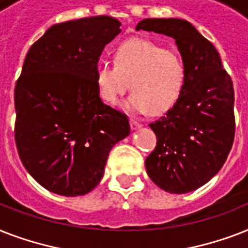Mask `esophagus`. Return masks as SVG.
Segmentation results:
<instances>
[{"label":"esophagus","instance_id":"obj_1","mask_svg":"<svg viewBox=\"0 0 248 248\" xmlns=\"http://www.w3.org/2000/svg\"><path fill=\"white\" fill-rule=\"evenodd\" d=\"M130 126H131L132 130H139V128L141 127V124L136 122L135 120H131V121H130Z\"/></svg>","mask_w":248,"mask_h":248}]
</instances>
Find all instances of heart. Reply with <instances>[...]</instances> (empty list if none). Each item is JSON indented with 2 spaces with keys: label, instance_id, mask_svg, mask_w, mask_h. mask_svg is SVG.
I'll return each instance as SVG.
<instances>
[{
  "label": "heart",
  "instance_id": "heart-1",
  "mask_svg": "<svg viewBox=\"0 0 248 248\" xmlns=\"http://www.w3.org/2000/svg\"><path fill=\"white\" fill-rule=\"evenodd\" d=\"M99 96L117 104L131 87L124 108L136 113L163 114L180 99L186 81L184 60L155 41L134 37L114 51V65L100 64L95 72Z\"/></svg>",
  "mask_w": 248,
  "mask_h": 248
}]
</instances>
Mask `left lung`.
<instances>
[{
	"instance_id": "left-lung-1",
	"label": "left lung",
	"mask_w": 248,
	"mask_h": 248,
	"mask_svg": "<svg viewBox=\"0 0 248 248\" xmlns=\"http://www.w3.org/2000/svg\"><path fill=\"white\" fill-rule=\"evenodd\" d=\"M140 29L173 38L186 68L180 99L149 124L157 147L145 159L147 172L166 192H193L219 172L233 145V82L215 46L189 21L144 19L136 25Z\"/></svg>"
}]
</instances>
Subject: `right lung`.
<instances>
[{
	"mask_svg": "<svg viewBox=\"0 0 248 248\" xmlns=\"http://www.w3.org/2000/svg\"><path fill=\"white\" fill-rule=\"evenodd\" d=\"M120 27L105 15L60 23L27 54L15 86V141L29 175L50 192H91L110 149L130 135L127 117L101 101L95 81Z\"/></svg>",
	"mask_w": 248,
	"mask_h": 248,
	"instance_id": "right-lung-1",
	"label": "right lung"
}]
</instances>
